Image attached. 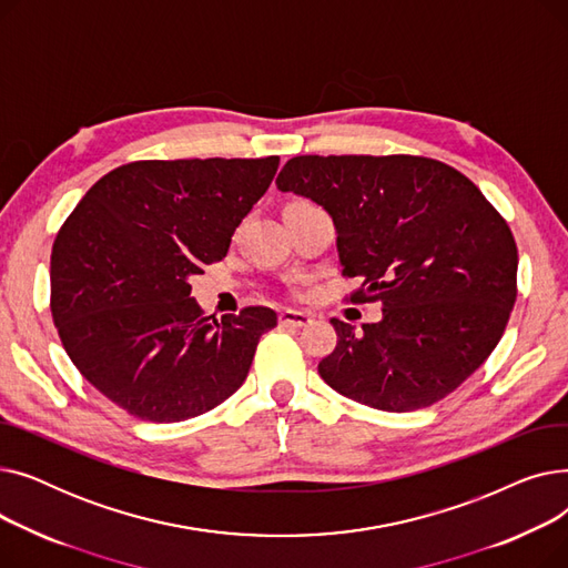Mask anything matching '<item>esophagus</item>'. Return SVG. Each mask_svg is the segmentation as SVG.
Instances as JSON below:
<instances>
[{
	"label": "esophagus",
	"instance_id": "obj_1",
	"mask_svg": "<svg viewBox=\"0 0 568 568\" xmlns=\"http://www.w3.org/2000/svg\"><path fill=\"white\" fill-rule=\"evenodd\" d=\"M278 322H281L283 326H294V329H302V326H308V324L313 322V317H311L308 313H304V311L285 308V311H281Z\"/></svg>",
	"mask_w": 568,
	"mask_h": 568
}]
</instances>
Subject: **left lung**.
I'll use <instances>...</instances> for the list:
<instances>
[{"label": "left lung", "instance_id": "8db88e82", "mask_svg": "<svg viewBox=\"0 0 568 568\" xmlns=\"http://www.w3.org/2000/svg\"><path fill=\"white\" fill-rule=\"evenodd\" d=\"M276 186L332 216L352 302H379L362 332L332 320L317 371L334 392L384 412L430 407L479 368L516 304L518 248L465 174L424 156H294Z\"/></svg>", "mask_w": 568, "mask_h": 568}]
</instances>
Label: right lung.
Here are the masks:
<instances>
[{
    "label": "right lung",
    "instance_id": "obj_1",
    "mask_svg": "<svg viewBox=\"0 0 568 568\" xmlns=\"http://www.w3.org/2000/svg\"><path fill=\"white\" fill-rule=\"evenodd\" d=\"M278 161L129 163L101 176L59 230L50 257L59 338L82 377L138 419L172 424L221 405L276 326L262 306L202 317L189 281L227 255Z\"/></svg>",
    "mask_w": 568,
    "mask_h": 568
}]
</instances>
